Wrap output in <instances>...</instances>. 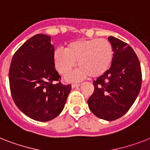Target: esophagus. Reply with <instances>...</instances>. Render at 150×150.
Segmentation results:
<instances>
[{"label": "esophagus", "instance_id": "esophagus-1", "mask_svg": "<svg viewBox=\"0 0 150 150\" xmlns=\"http://www.w3.org/2000/svg\"><path fill=\"white\" fill-rule=\"evenodd\" d=\"M80 86V83H72L71 84V87L72 88H75L78 87V86Z\"/></svg>", "mask_w": 150, "mask_h": 150}]
</instances>
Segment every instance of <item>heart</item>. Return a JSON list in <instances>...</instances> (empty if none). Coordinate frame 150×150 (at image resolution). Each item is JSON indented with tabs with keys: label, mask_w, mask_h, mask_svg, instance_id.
Wrapping results in <instances>:
<instances>
[{
	"label": "heart",
	"mask_w": 150,
	"mask_h": 150,
	"mask_svg": "<svg viewBox=\"0 0 150 150\" xmlns=\"http://www.w3.org/2000/svg\"><path fill=\"white\" fill-rule=\"evenodd\" d=\"M113 58L112 45L103 38L75 40L67 45L64 51L57 49L53 54L54 65L62 75L70 73L78 62L80 69L72 79L103 76L110 69Z\"/></svg>",
	"instance_id": "obj_1"
}]
</instances>
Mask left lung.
<instances>
[{"mask_svg": "<svg viewBox=\"0 0 150 150\" xmlns=\"http://www.w3.org/2000/svg\"><path fill=\"white\" fill-rule=\"evenodd\" d=\"M114 58L110 69L93 81L94 92L88 99L92 112L97 117L113 121L131 108L142 85V71L139 58L126 42L110 36Z\"/></svg>", "mask_w": 150, "mask_h": 150, "instance_id": "left-lung-1", "label": "left lung"}]
</instances>
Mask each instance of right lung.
I'll return each mask as SVG.
<instances>
[{
	"label": "right lung",
	"mask_w": 150,
	"mask_h": 150,
	"mask_svg": "<svg viewBox=\"0 0 150 150\" xmlns=\"http://www.w3.org/2000/svg\"><path fill=\"white\" fill-rule=\"evenodd\" d=\"M51 37L36 35L21 46L9 69L10 89L18 108L31 119L47 122L63 110L71 86L60 81Z\"/></svg>",
	"instance_id": "right-lung-1"
}]
</instances>
